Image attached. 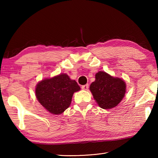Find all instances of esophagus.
Instances as JSON below:
<instances>
[{
  "label": "esophagus",
  "instance_id": "obj_1",
  "mask_svg": "<svg viewBox=\"0 0 158 158\" xmlns=\"http://www.w3.org/2000/svg\"><path fill=\"white\" fill-rule=\"evenodd\" d=\"M89 88V85L86 84V85H83L81 86V89L83 90H88Z\"/></svg>",
  "mask_w": 158,
  "mask_h": 158
}]
</instances>
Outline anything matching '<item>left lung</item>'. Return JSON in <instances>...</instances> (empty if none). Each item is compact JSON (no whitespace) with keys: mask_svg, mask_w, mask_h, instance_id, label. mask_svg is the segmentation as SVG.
<instances>
[{"mask_svg":"<svg viewBox=\"0 0 158 158\" xmlns=\"http://www.w3.org/2000/svg\"><path fill=\"white\" fill-rule=\"evenodd\" d=\"M89 89L100 107L110 109L122 101L125 95L126 83L122 79L99 71L96 73L95 81L91 83Z\"/></svg>","mask_w":158,"mask_h":158,"instance_id":"1","label":"left lung"}]
</instances>
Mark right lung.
<instances>
[{
  "label": "right lung",
  "instance_id": "obj_1",
  "mask_svg": "<svg viewBox=\"0 0 158 158\" xmlns=\"http://www.w3.org/2000/svg\"><path fill=\"white\" fill-rule=\"evenodd\" d=\"M79 89L80 87L75 80L70 79L66 74H60L39 83L35 93L43 107L49 113L59 115L69 108L74 92Z\"/></svg>",
  "mask_w": 158,
  "mask_h": 158
}]
</instances>
